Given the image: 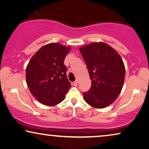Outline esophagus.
<instances>
[{
  "label": "esophagus",
  "instance_id": "esophagus-1",
  "mask_svg": "<svg viewBox=\"0 0 149 149\" xmlns=\"http://www.w3.org/2000/svg\"><path fill=\"white\" fill-rule=\"evenodd\" d=\"M73 84H74V86L75 87H77V85H78V82H77V80H75V81L74 82V83H73Z\"/></svg>",
  "mask_w": 149,
  "mask_h": 149
}]
</instances>
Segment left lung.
Segmentation results:
<instances>
[{"instance_id":"8db88e82","label":"left lung","mask_w":149,"mask_h":149,"mask_svg":"<svg viewBox=\"0 0 149 149\" xmlns=\"http://www.w3.org/2000/svg\"><path fill=\"white\" fill-rule=\"evenodd\" d=\"M91 80V88L83 93L87 103L105 108L121 93L125 69L121 56L108 44L93 42L79 48Z\"/></svg>"}]
</instances>
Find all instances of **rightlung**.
<instances>
[{
  "label": "right lung",
  "instance_id": "obj_1",
  "mask_svg": "<svg viewBox=\"0 0 149 149\" xmlns=\"http://www.w3.org/2000/svg\"><path fill=\"white\" fill-rule=\"evenodd\" d=\"M71 48L51 43L32 56L26 70V78L32 95L42 104L52 106L64 100L71 87L63 63Z\"/></svg>",
  "mask_w": 149,
  "mask_h": 149
}]
</instances>
